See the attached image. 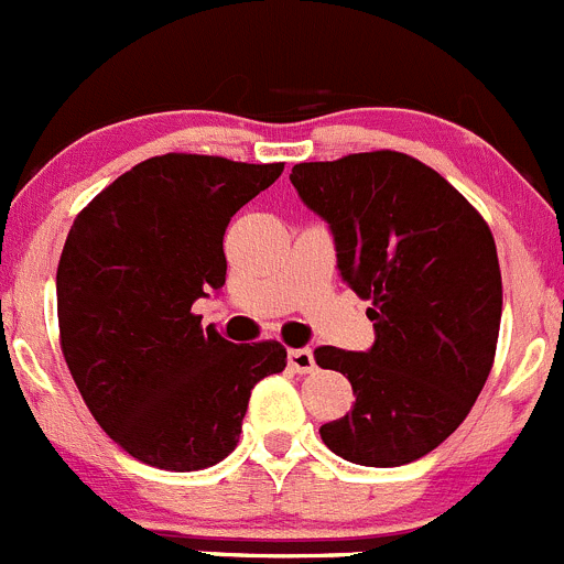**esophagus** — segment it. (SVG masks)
Returning a JSON list of instances; mask_svg holds the SVG:
<instances>
[{"label":"esophagus","mask_w":564,"mask_h":564,"mask_svg":"<svg viewBox=\"0 0 564 564\" xmlns=\"http://www.w3.org/2000/svg\"><path fill=\"white\" fill-rule=\"evenodd\" d=\"M288 362H291V368L296 373H313L315 371V357L310 348H291V354H288Z\"/></svg>","instance_id":"esophagus-1"}]
</instances>
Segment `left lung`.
I'll use <instances>...</instances> for the list:
<instances>
[{
  "label": "left lung",
  "mask_w": 564,
  "mask_h": 564,
  "mask_svg": "<svg viewBox=\"0 0 564 564\" xmlns=\"http://www.w3.org/2000/svg\"><path fill=\"white\" fill-rule=\"evenodd\" d=\"M291 182L329 224L340 276L371 302L377 332L368 351L315 348L357 395L321 440L354 465L415 463L465 421L490 377L501 326L490 227L437 171L390 149L299 163Z\"/></svg>",
  "instance_id": "left-lung-1"
}]
</instances>
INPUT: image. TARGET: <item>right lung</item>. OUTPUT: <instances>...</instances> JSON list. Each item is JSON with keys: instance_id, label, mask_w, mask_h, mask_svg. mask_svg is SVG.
I'll list each match as a JSON object with an SVG mask.
<instances>
[{"instance_id": "obj_1", "label": "right lung", "mask_w": 564, "mask_h": 564, "mask_svg": "<svg viewBox=\"0 0 564 564\" xmlns=\"http://www.w3.org/2000/svg\"><path fill=\"white\" fill-rule=\"evenodd\" d=\"M282 169L163 154L74 221L57 265L61 348L90 415L130 457L180 474L221 463L254 384L285 371L282 343L235 346L191 313L227 282L232 216Z\"/></svg>"}]
</instances>
